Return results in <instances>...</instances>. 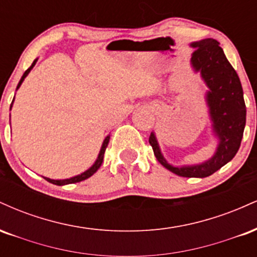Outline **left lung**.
<instances>
[{
	"label": "left lung",
	"mask_w": 257,
	"mask_h": 257,
	"mask_svg": "<svg viewBox=\"0 0 257 257\" xmlns=\"http://www.w3.org/2000/svg\"><path fill=\"white\" fill-rule=\"evenodd\" d=\"M194 52L191 65L200 72L208 85L206 104L213 122V133L219 140L214 156L204 163L194 166H170L162 155L155 133L150 135V145L159 163L182 178H206L232 161L239 150L246 120V107L239 77L227 60L217 41L206 38L191 43Z\"/></svg>",
	"instance_id": "left-lung-1"
}]
</instances>
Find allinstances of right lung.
Masks as SVG:
<instances>
[{"mask_svg": "<svg viewBox=\"0 0 257 257\" xmlns=\"http://www.w3.org/2000/svg\"><path fill=\"white\" fill-rule=\"evenodd\" d=\"M36 61H37V59H36V60H34V63H32L31 66L29 67V69L26 70V71L24 72V75H23V77L20 78L19 83H18V87H17V89H18V88L20 87V85H22L23 81H24L26 76L29 75V72L31 71V70H32V67L35 66V64H36ZM13 101H14V99H13ZM13 101H12V105H13ZM12 105H11V108H12ZM108 141H110V135H107V137L105 138L104 143H102L101 150H100V152H99V156H98V158H96L95 163H94L93 166H91V167L89 168V169H88V170H85L84 173L79 174V175H76V176H73V178H70V179H65V180H53V179H49V178H44V179H46L47 181H48V182H51V184H54V185H58V186H63V185L75 184V182L83 181V180L88 179V178H90V176L93 175L94 173H96V170H98L99 168H100V166H101V164H102V161H104V153H105V151H106V147H107V145H108Z\"/></svg>", "mask_w": 257, "mask_h": 257, "instance_id": "right-lung-1", "label": "right lung"}]
</instances>
